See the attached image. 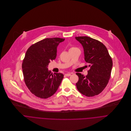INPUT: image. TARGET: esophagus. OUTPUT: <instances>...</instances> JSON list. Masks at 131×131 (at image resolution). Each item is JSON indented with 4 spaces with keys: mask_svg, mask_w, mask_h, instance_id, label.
I'll return each mask as SVG.
<instances>
[{
    "mask_svg": "<svg viewBox=\"0 0 131 131\" xmlns=\"http://www.w3.org/2000/svg\"><path fill=\"white\" fill-rule=\"evenodd\" d=\"M65 75L66 76H67V77H69V76H70L71 75V73H67V74H65Z\"/></svg>",
    "mask_w": 131,
    "mask_h": 131,
    "instance_id": "obj_1",
    "label": "esophagus"
}]
</instances>
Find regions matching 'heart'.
I'll list each match as a JSON object with an SVG mask.
<instances>
[{
  "instance_id": "heart-1",
  "label": "heart",
  "mask_w": 131,
  "mask_h": 131,
  "mask_svg": "<svg viewBox=\"0 0 131 131\" xmlns=\"http://www.w3.org/2000/svg\"><path fill=\"white\" fill-rule=\"evenodd\" d=\"M74 48H75V47H72V48H70V50H71V49H74Z\"/></svg>"
}]
</instances>
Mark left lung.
I'll return each mask as SVG.
<instances>
[{
    "label": "left lung",
    "mask_w": 131,
    "mask_h": 131,
    "mask_svg": "<svg viewBox=\"0 0 131 131\" xmlns=\"http://www.w3.org/2000/svg\"><path fill=\"white\" fill-rule=\"evenodd\" d=\"M82 45L84 58L89 65L86 76L77 73L79 80L77 88L81 93L92 97L100 93L106 87L110 79L112 59L105 46L100 41L87 36L75 37Z\"/></svg>",
    "instance_id": "1"
}]
</instances>
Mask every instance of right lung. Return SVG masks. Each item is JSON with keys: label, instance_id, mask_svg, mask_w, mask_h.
<instances>
[{"label": "right lung", "instance_id": "add662e5", "mask_svg": "<svg viewBox=\"0 0 131 131\" xmlns=\"http://www.w3.org/2000/svg\"><path fill=\"white\" fill-rule=\"evenodd\" d=\"M64 41L60 38H46L33 44L26 53L22 63L24 81L38 97L46 99L52 96L63 78L62 74H52L47 68L56 58L58 45Z\"/></svg>", "mask_w": 131, "mask_h": 131}]
</instances>
